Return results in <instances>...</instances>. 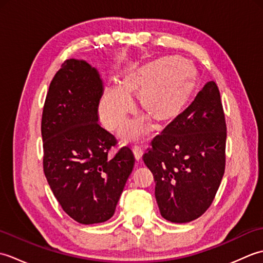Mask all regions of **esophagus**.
I'll return each instance as SVG.
<instances>
[{"label": "esophagus", "instance_id": "esophagus-1", "mask_svg": "<svg viewBox=\"0 0 263 263\" xmlns=\"http://www.w3.org/2000/svg\"><path fill=\"white\" fill-rule=\"evenodd\" d=\"M133 150V154H135V157L138 161H140L142 159V156H143V150L140 146H135L132 148Z\"/></svg>", "mask_w": 263, "mask_h": 263}]
</instances>
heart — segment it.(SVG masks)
Segmentation results:
<instances>
[{"label":"heart","instance_id":"obj_1","mask_svg":"<svg viewBox=\"0 0 263 263\" xmlns=\"http://www.w3.org/2000/svg\"><path fill=\"white\" fill-rule=\"evenodd\" d=\"M194 66L180 57H166L126 72L121 86L105 88L99 104L103 122L110 130H119L135 109L131 96H139L140 107L147 116H138L121 132L125 141L142 138L150 121L158 126L172 124L180 117L197 87Z\"/></svg>","mask_w":263,"mask_h":263}]
</instances>
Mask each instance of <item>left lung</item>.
Listing matches in <instances>:
<instances>
[{
    "mask_svg": "<svg viewBox=\"0 0 263 263\" xmlns=\"http://www.w3.org/2000/svg\"><path fill=\"white\" fill-rule=\"evenodd\" d=\"M226 128L219 89L210 81L154 139L143 161L154 174L165 219L189 222L208 210L225 173Z\"/></svg>",
    "mask_w": 263,
    "mask_h": 263,
    "instance_id": "1",
    "label": "left lung"
}]
</instances>
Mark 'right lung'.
Wrapping results in <instances>:
<instances>
[{
    "instance_id": "add662e5",
    "label": "right lung",
    "mask_w": 263,
    "mask_h": 263,
    "mask_svg": "<svg viewBox=\"0 0 263 263\" xmlns=\"http://www.w3.org/2000/svg\"><path fill=\"white\" fill-rule=\"evenodd\" d=\"M103 82L85 61L66 60L49 85L42 115L43 168L65 214L80 224L108 220L135 166L98 123Z\"/></svg>"
}]
</instances>
